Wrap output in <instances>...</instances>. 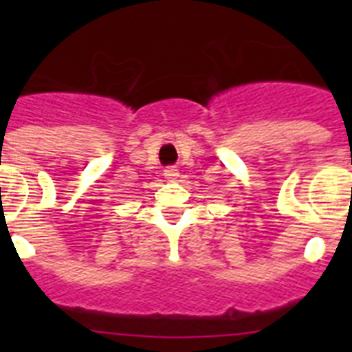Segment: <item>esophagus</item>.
I'll return each instance as SVG.
<instances>
[{"label":"esophagus","mask_w":352,"mask_h":352,"mask_svg":"<svg viewBox=\"0 0 352 352\" xmlns=\"http://www.w3.org/2000/svg\"><path fill=\"white\" fill-rule=\"evenodd\" d=\"M164 176H166V178L169 179V182H176V178H178V176H179V170L176 169V167H174V166L166 167V170H164Z\"/></svg>","instance_id":"obj_1"}]
</instances>
